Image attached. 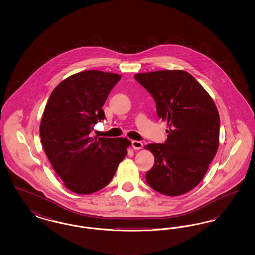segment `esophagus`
<instances>
[{"label": "esophagus", "mask_w": 255, "mask_h": 255, "mask_svg": "<svg viewBox=\"0 0 255 255\" xmlns=\"http://www.w3.org/2000/svg\"><path fill=\"white\" fill-rule=\"evenodd\" d=\"M142 146H143V144H142L141 141H138V140H133L132 141V147H133V149H135V150L141 149Z\"/></svg>", "instance_id": "34e87169"}]
</instances>
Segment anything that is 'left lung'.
Listing matches in <instances>:
<instances>
[{
	"instance_id": "left-lung-1",
	"label": "left lung",
	"mask_w": 255,
	"mask_h": 255,
	"mask_svg": "<svg viewBox=\"0 0 255 255\" xmlns=\"http://www.w3.org/2000/svg\"><path fill=\"white\" fill-rule=\"evenodd\" d=\"M133 77L153 97L158 118L169 127L164 143L145 147L155 157L146 182L161 194H184L203 180L217 153L218 110L206 90L184 71L136 73Z\"/></svg>"
}]
</instances>
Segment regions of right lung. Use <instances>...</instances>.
<instances>
[{"instance_id":"add662e5","label":"right lung","mask_w":255,"mask_h":255,"mask_svg":"<svg viewBox=\"0 0 255 255\" xmlns=\"http://www.w3.org/2000/svg\"><path fill=\"white\" fill-rule=\"evenodd\" d=\"M120 74L100 71L75 73L52 91L40 124L44 151L65 186L77 194L104 188L127 155V138L91 133L105 119L102 107Z\"/></svg>"}]
</instances>
